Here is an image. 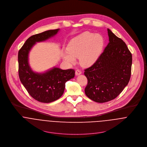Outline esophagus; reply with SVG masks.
I'll return each mask as SVG.
<instances>
[{"label": "esophagus", "instance_id": "obj_1", "mask_svg": "<svg viewBox=\"0 0 147 147\" xmlns=\"http://www.w3.org/2000/svg\"><path fill=\"white\" fill-rule=\"evenodd\" d=\"M82 74V72L80 69H76V71H75V74H76V76L79 75H80Z\"/></svg>", "mask_w": 147, "mask_h": 147}]
</instances>
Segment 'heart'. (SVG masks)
Masks as SVG:
<instances>
[{
	"mask_svg": "<svg viewBox=\"0 0 147 147\" xmlns=\"http://www.w3.org/2000/svg\"><path fill=\"white\" fill-rule=\"evenodd\" d=\"M103 46L101 35L85 32L68 43V52L63 53V58L68 63H74L75 58H79V62L83 67H90L97 61Z\"/></svg>",
	"mask_w": 147,
	"mask_h": 147,
	"instance_id": "1",
	"label": "heart"
}]
</instances>
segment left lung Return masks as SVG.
Wrapping results in <instances>:
<instances>
[{"label": "left lung", "mask_w": 147, "mask_h": 147, "mask_svg": "<svg viewBox=\"0 0 147 147\" xmlns=\"http://www.w3.org/2000/svg\"><path fill=\"white\" fill-rule=\"evenodd\" d=\"M109 42L96 62L85 69L86 96L98 103L115 98L128 83L132 54L125 42L107 29Z\"/></svg>", "instance_id": "left-lung-1"}]
</instances>
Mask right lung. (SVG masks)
Returning a JSON list of instances; mask_svg holds the SVG:
<instances>
[{
	"label": "right lung",
	"instance_id": "1",
	"mask_svg": "<svg viewBox=\"0 0 147 147\" xmlns=\"http://www.w3.org/2000/svg\"><path fill=\"white\" fill-rule=\"evenodd\" d=\"M59 29L49 30L32 36L23 45L18 53L19 76L28 93L36 100L50 103L63 94L65 83L75 76V70H63L54 67L44 73L32 71L28 63V54L36 42L44 41L57 34Z\"/></svg>",
	"mask_w": 147,
	"mask_h": 147
}]
</instances>
